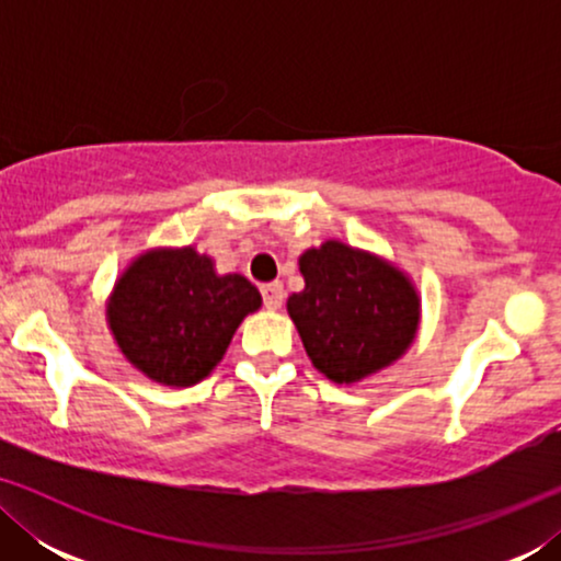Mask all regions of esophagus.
Masks as SVG:
<instances>
[{"label":"esophagus","mask_w":561,"mask_h":561,"mask_svg":"<svg viewBox=\"0 0 561 561\" xmlns=\"http://www.w3.org/2000/svg\"><path fill=\"white\" fill-rule=\"evenodd\" d=\"M263 304H265V309H280V304H283V298H286V290H283V286L278 280L275 283H265L263 288Z\"/></svg>","instance_id":"obj_1"}]
</instances>
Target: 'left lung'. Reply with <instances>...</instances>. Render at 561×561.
<instances>
[{
  "label": "left lung",
  "instance_id": "8db88e82",
  "mask_svg": "<svg viewBox=\"0 0 561 561\" xmlns=\"http://www.w3.org/2000/svg\"><path fill=\"white\" fill-rule=\"evenodd\" d=\"M298 265L306 288L288 298V313L329 380L350 386L411 347L419 296L398 267L336 240L306 250Z\"/></svg>",
  "mask_w": 561,
  "mask_h": 561
}]
</instances>
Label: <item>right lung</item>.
Here are the masks:
<instances>
[{"instance_id": "add662e5", "label": "right lung", "mask_w": 561, "mask_h": 561, "mask_svg": "<svg viewBox=\"0 0 561 561\" xmlns=\"http://www.w3.org/2000/svg\"><path fill=\"white\" fill-rule=\"evenodd\" d=\"M263 298L244 275H217L194 248L145 252L114 286L106 319L122 355L150 380L186 388L209 375Z\"/></svg>"}]
</instances>
